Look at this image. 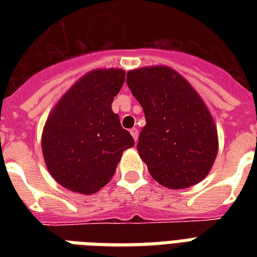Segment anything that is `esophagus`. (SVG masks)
Listing matches in <instances>:
<instances>
[{
    "label": "esophagus",
    "mask_w": 257,
    "mask_h": 257,
    "mask_svg": "<svg viewBox=\"0 0 257 257\" xmlns=\"http://www.w3.org/2000/svg\"><path fill=\"white\" fill-rule=\"evenodd\" d=\"M129 132H131L132 137H133V139H135V141H137V139H139V129H137V128H132V129H131V131H129Z\"/></svg>",
    "instance_id": "1"
}]
</instances>
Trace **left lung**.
<instances>
[{
    "instance_id": "obj_1",
    "label": "left lung",
    "mask_w": 257,
    "mask_h": 257,
    "mask_svg": "<svg viewBox=\"0 0 257 257\" xmlns=\"http://www.w3.org/2000/svg\"><path fill=\"white\" fill-rule=\"evenodd\" d=\"M126 84L144 110L137 151L153 179L171 189L200 183L217 155V131L204 101L167 66L131 70Z\"/></svg>"
}]
</instances>
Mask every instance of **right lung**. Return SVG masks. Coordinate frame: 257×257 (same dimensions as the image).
Listing matches in <instances>:
<instances>
[{"label": "right lung", "instance_id": "right-lung-1", "mask_svg": "<svg viewBox=\"0 0 257 257\" xmlns=\"http://www.w3.org/2000/svg\"><path fill=\"white\" fill-rule=\"evenodd\" d=\"M125 80L120 69H97L78 80L58 101L42 133L50 175L62 187L92 195L110 181L135 140L112 110Z\"/></svg>", "mask_w": 257, "mask_h": 257}]
</instances>
